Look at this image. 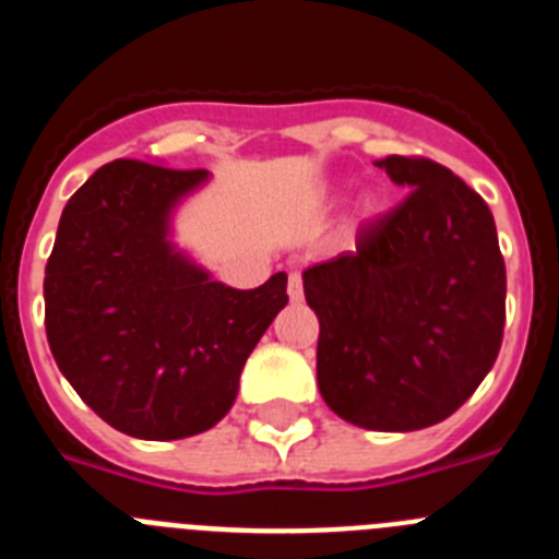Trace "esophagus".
I'll use <instances>...</instances> for the list:
<instances>
[{
    "mask_svg": "<svg viewBox=\"0 0 559 559\" xmlns=\"http://www.w3.org/2000/svg\"><path fill=\"white\" fill-rule=\"evenodd\" d=\"M288 296L290 302H299V299H302V276L296 274V271L288 276Z\"/></svg>",
    "mask_w": 559,
    "mask_h": 559,
    "instance_id": "1",
    "label": "esophagus"
}]
</instances>
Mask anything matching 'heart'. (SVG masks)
Segmentation results:
<instances>
[{
  "mask_svg": "<svg viewBox=\"0 0 559 559\" xmlns=\"http://www.w3.org/2000/svg\"><path fill=\"white\" fill-rule=\"evenodd\" d=\"M378 215H380V199L378 195H372V192H367L358 204V218L364 221V224H369V221H374Z\"/></svg>",
  "mask_w": 559,
  "mask_h": 559,
  "instance_id": "heart-1",
  "label": "heart"
}]
</instances>
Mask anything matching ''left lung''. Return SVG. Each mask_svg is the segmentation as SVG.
Returning a JSON list of instances; mask_svg holds the SVG:
<instances>
[{
    "instance_id": "left-lung-1",
    "label": "left lung",
    "mask_w": 559,
    "mask_h": 559,
    "mask_svg": "<svg viewBox=\"0 0 559 559\" xmlns=\"http://www.w3.org/2000/svg\"><path fill=\"white\" fill-rule=\"evenodd\" d=\"M374 165L406 201L358 235L355 251L310 265L324 403L367 431H419L451 417L501 349L507 269L476 190L431 159Z\"/></svg>"
}]
</instances>
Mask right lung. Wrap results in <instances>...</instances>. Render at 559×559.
<instances>
[{
  "mask_svg": "<svg viewBox=\"0 0 559 559\" xmlns=\"http://www.w3.org/2000/svg\"><path fill=\"white\" fill-rule=\"evenodd\" d=\"M210 181L117 159L63 206L44 324L81 400L136 439H185L229 414L246 358L288 305V274L237 290L173 243V215Z\"/></svg>",
  "mask_w": 559,
  "mask_h": 559,
  "instance_id": "add662e5",
  "label": "right lung"
}]
</instances>
